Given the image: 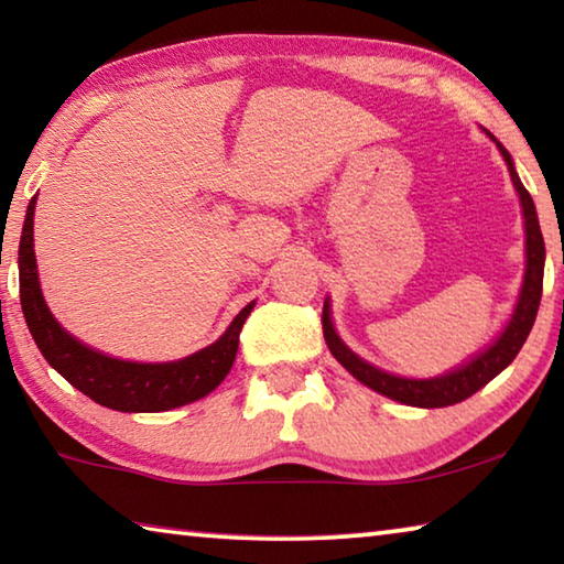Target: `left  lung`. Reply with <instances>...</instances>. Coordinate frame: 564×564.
Returning <instances> with one entry per match:
<instances>
[{"label": "left lung", "mask_w": 564, "mask_h": 564, "mask_svg": "<svg viewBox=\"0 0 564 564\" xmlns=\"http://www.w3.org/2000/svg\"><path fill=\"white\" fill-rule=\"evenodd\" d=\"M490 139L495 137L490 133ZM500 149V154L508 161L512 184L518 188L520 202H522V214H524V231H528V269H524V283L520 291V301L518 308H514L512 318L508 323V328L502 330V336L492 343V346L480 352V356L473 358L467 366L453 370V373L441 376V378H431V380H410V378H398L383 373L373 366H368L366 360H360L356 352L346 348L336 330H333L330 323V308L328 301L323 303V336H326V343L333 356L340 362L343 368L348 370L352 378H358L362 386L373 388L376 393H383L388 398L398 400V403L405 405H415V408H445V405H455L460 400L470 398L477 393L482 386H488L490 380L502 373L505 368L510 366L518 356L522 343L528 340L532 323L538 318V308H540V299H542V273H545V241H542V231H540V221L538 214H534V204L532 196L528 194V188L522 186V181L518 176V171L512 166V159L500 141H495Z\"/></svg>", "instance_id": "8db88e82"}]
</instances>
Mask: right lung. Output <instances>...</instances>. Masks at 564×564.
<instances>
[{
    "label": "right lung",
    "instance_id": "add662e5",
    "mask_svg": "<svg viewBox=\"0 0 564 564\" xmlns=\"http://www.w3.org/2000/svg\"><path fill=\"white\" fill-rule=\"evenodd\" d=\"M34 204L36 196L26 208L22 241H19V299L36 348L56 373L89 395L94 403L121 413H159L212 393L234 366L238 336L248 313L253 311V303L238 313L221 338L184 360L131 362L104 356L72 338L46 308L36 279Z\"/></svg>",
    "mask_w": 564,
    "mask_h": 564
}]
</instances>
